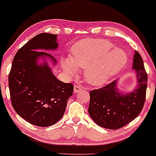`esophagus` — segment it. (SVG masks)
<instances>
[{
  "label": "esophagus",
  "mask_w": 156,
  "mask_h": 156,
  "mask_svg": "<svg viewBox=\"0 0 156 156\" xmlns=\"http://www.w3.org/2000/svg\"><path fill=\"white\" fill-rule=\"evenodd\" d=\"M81 90H82V87L80 85H75L74 86V92L77 93L78 91H80Z\"/></svg>",
  "instance_id": "obj_1"
}]
</instances>
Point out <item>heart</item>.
Segmentation results:
<instances>
[{"label":"heart","mask_w":156,"mask_h":156,"mask_svg":"<svg viewBox=\"0 0 156 156\" xmlns=\"http://www.w3.org/2000/svg\"><path fill=\"white\" fill-rule=\"evenodd\" d=\"M114 47L104 39H83L72 47L71 61L64 60V68L72 73L76 71V68L86 69L85 77L89 83L102 85L119 72L127 62L125 52Z\"/></svg>","instance_id":"heart-1"}]
</instances>
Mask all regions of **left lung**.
<instances>
[{"mask_svg":"<svg viewBox=\"0 0 156 156\" xmlns=\"http://www.w3.org/2000/svg\"><path fill=\"white\" fill-rule=\"evenodd\" d=\"M133 69L137 72V88L122 94L117 89V80L90 92L88 112L96 124L110 130L121 128L140 115L144 107L147 88V73L142 57L136 51Z\"/></svg>","mask_w":156,"mask_h":156,"instance_id":"1","label":"left lung"}]
</instances>
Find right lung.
Segmentation results:
<instances>
[{"label":"right lung","instance_id":"right-lung-1","mask_svg":"<svg viewBox=\"0 0 156 156\" xmlns=\"http://www.w3.org/2000/svg\"><path fill=\"white\" fill-rule=\"evenodd\" d=\"M57 34H39L16 53L9 73L12 105L18 115L28 123L39 127L55 124L65 114L73 85L59 80L48 65H38L41 56L55 58L39 49L55 50Z\"/></svg>","mask_w":156,"mask_h":156}]
</instances>
